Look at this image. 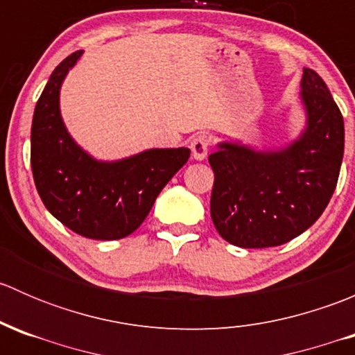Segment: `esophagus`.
<instances>
[{
  "label": "esophagus",
  "mask_w": 355,
  "mask_h": 355,
  "mask_svg": "<svg viewBox=\"0 0 355 355\" xmlns=\"http://www.w3.org/2000/svg\"><path fill=\"white\" fill-rule=\"evenodd\" d=\"M191 151L194 159L202 161L207 156V151H209V137L206 134L196 135L191 141Z\"/></svg>",
  "instance_id": "1"
}]
</instances>
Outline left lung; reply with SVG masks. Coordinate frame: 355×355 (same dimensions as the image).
Instances as JSON below:
<instances>
[{"label": "left lung", "instance_id": "obj_1", "mask_svg": "<svg viewBox=\"0 0 355 355\" xmlns=\"http://www.w3.org/2000/svg\"><path fill=\"white\" fill-rule=\"evenodd\" d=\"M300 87L307 125L297 141L278 151L221 142L209 155L211 218L230 244L263 249L290 242L323 214L335 192L343 116L316 71L304 68Z\"/></svg>", "mask_w": 355, "mask_h": 355}]
</instances>
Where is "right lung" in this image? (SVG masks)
I'll return each instance as SVG.
<instances>
[{
  "label": "right lung",
  "instance_id": "add662e5",
  "mask_svg": "<svg viewBox=\"0 0 355 355\" xmlns=\"http://www.w3.org/2000/svg\"><path fill=\"white\" fill-rule=\"evenodd\" d=\"M82 51L71 53L49 77L34 110L31 166L49 213L82 237L116 241L137 230L164 185L191 151L149 149L120 161H98L75 144L60 114V87Z\"/></svg>",
  "mask_w": 355,
  "mask_h": 355
}]
</instances>
